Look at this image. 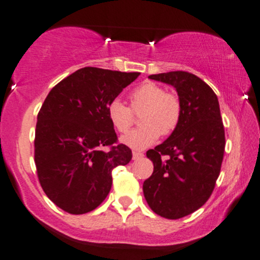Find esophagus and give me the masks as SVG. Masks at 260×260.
Listing matches in <instances>:
<instances>
[{
    "instance_id": "esophagus-1",
    "label": "esophagus",
    "mask_w": 260,
    "mask_h": 260,
    "mask_svg": "<svg viewBox=\"0 0 260 260\" xmlns=\"http://www.w3.org/2000/svg\"><path fill=\"white\" fill-rule=\"evenodd\" d=\"M143 157H144L143 152H138V151H134L133 152V159H139V158H143Z\"/></svg>"
}]
</instances>
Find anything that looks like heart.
Here are the masks:
<instances>
[{"mask_svg":"<svg viewBox=\"0 0 260 260\" xmlns=\"http://www.w3.org/2000/svg\"><path fill=\"white\" fill-rule=\"evenodd\" d=\"M131 108L115 98L107 108L108 119L119 133H126L134 123V114H140L143 127L121 138L124 145L143 150L158 140L160 134L169 136L179 126L182 103L174 92H166L153 81H144L131 92Z\"/></svg>","mask_w":260,"mask_h":260,"instance_id":"b5f03b06","label":"heart"}]
</instances>
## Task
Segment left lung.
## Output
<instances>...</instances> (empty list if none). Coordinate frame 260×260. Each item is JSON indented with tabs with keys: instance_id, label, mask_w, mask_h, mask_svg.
I'll list each match as a JSON object with an SVG mask.
<instances>
[{
	"instance_id": "1",
	"label": "left lung",
	"mask_w": 260,
	"mask_h": 260,
	"mask_svg": "<svg viewBox=\"0 0 260 260\" xmlns=\"http://www.w3.org/2000/svg\"><path fill=\"white\" fill-rule=\"evenodd\" d=\"M149 78L176 88L182 116L168 139L146 152L153 173L144 181V197L157 215L182 218L208 202L221 172L225 137L218 100L205 81L188 72Z\"/></svg>"
}]
</instances>
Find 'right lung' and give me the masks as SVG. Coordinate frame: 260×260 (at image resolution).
<instances>
[{"instance_id":"right-lung-1","label":"right lung","mask_w":260,"mask_h":260,"mask_svg":"<svg viewBox=\"0 0 260 260\" xmlns=\"http://www.w3.org/2000/svg\"><path fill=\"white\" fill-rule=\"evenodd\" d=\"M139 74L85 67L45 98L36 124L35 163L43 190L63 211L81 215L100 206L110 192L111 170L132 159L129 147L117 144L107 108Z\"/></svg>"}]
</instances>
